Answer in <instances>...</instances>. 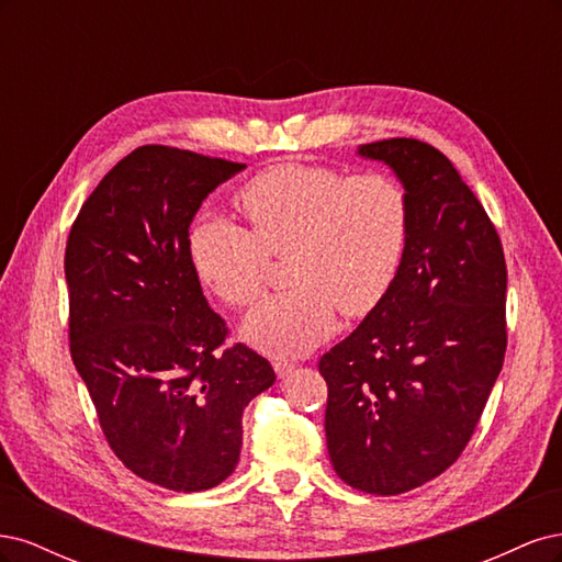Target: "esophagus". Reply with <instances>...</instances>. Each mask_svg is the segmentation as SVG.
Masks as SVG:
<instances>
[{
	"mask_svg": "<svg viewBox=\"0 0 562 562\" xmlns=\"http://www.w3.org/2000/svg\"><path fill=\"white\" fill-rule=\"evenodd\" d=\"M274 370H277V375L281 380H285L295 370V363L293 361H285V359H274Z\"/></svg>",
	"mask_w": 562,
	"mask_h": 562,
	"instance_id": "34e87169",
	"label": "esophagus"
}]
</instances>
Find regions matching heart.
Wrapping results in <instances>:
<instances>
[{"mask_svg": "<svg viewBox=\"0 0 562 562\" xmlns=\"http://www.w3.org/2000/svg\"><path fill=\"white\" fill-rule=\"evenodd\" d=\"M234 206L248 229L201 217L187 250L199 279L229 307L260 295L269 252L288 255L295 285L262 297L244 321L248 342L300 356L326 339L337 314L372 312L386 297L411 239V201L389 173L277 164L241 184Z\"/></svg>", "mask_w": 562, "mask_h": 562, "instance_id": "1", "label": "heart"}]
</instances>
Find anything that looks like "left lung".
<instances>
[{
    "instance_id": "obj_1",
    "label": "left lung",
    "mask_w": 562,
    "mask_h": 562,
    "mask_svg": "<svg viewBox=\"0 0 562 562\" xmlns=\"http://www.w3.org/2000/svg\"><path fill=\"white\" fill-rule=\"evenodd\" d=\"M359 155L403 182L411 239L386 297L321 356L326 440L347 485L401 495L452 467L483 415L506 351V262L443 151L391 138Z\"/></svg>"
}]
</instances>
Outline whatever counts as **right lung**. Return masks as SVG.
<instances>
[{
	"label": "right lung",
	"instance_id": "right-lung-1",
	"mask_svg": "<svg viewBox=\"0 0 562 562\" xmlns=\"http://www.w3.org/2000/svg\"><path fill=\"white\" fill-rule=\"evenodd\" d=\"M246 164L143 145L83 201L67 236L70 353L110 448L143 481L201 492L239 464L244 407L274 384L203 297L187 239Z\"/></svg>",
	"mask_w": 562,
	"mask_h": 562
}]
</instances>
